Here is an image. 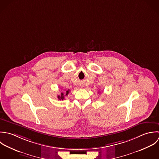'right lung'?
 Wrapping results in <instances>:
<instances>
[{
    "label": "right lung",
    "instance_id": "right-lung-1",
    "mask_svg": "<svg viewBox=\"0 0 159 159\" xmlns=\"http://www.w3.org/2000/svg\"><path fill=\"white\" fill-rule=\"evenodd\" d=\"M69 92V90H68L67 91H66V93L65 95H64L63 93H61V95L58 96V98L60 100H63L65 98V96H67Z\"/></svg>",
    "mask_w": 159,
    "mask_h": 159
}]
</instances>
